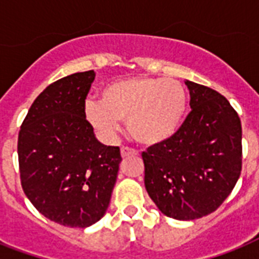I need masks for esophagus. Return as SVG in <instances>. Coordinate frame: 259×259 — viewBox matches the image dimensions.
<instances>
[{"mask_svg":"<svg viewBox=\"0 0 259 259\" xmlns=\"http://www.w3.org/2000/svg\"><path fill=\"white\" fill-rule=\"evenodd\" d=\"M134 154H137V150L130 149V148H122V149H121L122 158L129 157V156H134Z\"/></svg>","mask_w":259,"mask_h":259,"instance_id":"34e87169","label":"esophagus"}]
</instances>
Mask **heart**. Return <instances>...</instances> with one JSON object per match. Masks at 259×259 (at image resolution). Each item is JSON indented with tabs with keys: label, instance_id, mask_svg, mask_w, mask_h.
<instances>
[{
	"label": "heart",
	"instance_id": "obj_1",
	"mask_svg": "<svg viewBox=\"0 0 259 259\" xmlns=\"http://www.w3.org/2000/svg\"><path fill=\"white\" fill-rule=\"evenodd\" d=\"M188 109V94L177 80L152 76L121 79L102 90L101 101L84 103V118L105 136L126 121L130 136L142 145L169 141L180 130Z\"/></svg>",
	"mask_w": 259,
	"mask_h": 259
}]
</instances>
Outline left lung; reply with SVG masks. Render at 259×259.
I'll list each match as a JSON object with an SVG mask.
<instances>
[{
  "mask_svg": "<svg viewBox=\"0 0 259 259\" xmlns=\"http://www.w3.org/2000/svg\"><path fill=\"white\" fill-rule=\"evenodd\" d=\"M191 113L169 141L142 152L145 188L157 208L177 221L213 212L241 176L242 125L223 95L185 80Z\"/></svg>",
  "mask_w": 259,
  "mask_h": 259,
  "instance_id": "obj_1",
  "label": "left lung"
}]
</instances>
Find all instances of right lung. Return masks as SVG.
<instances>
[{
    "label": "right lung",
    "mask_w": 259,
    "mask_h": 259,
    "mask_svg": "<svg viewBox=\"0 0 259 259\" xmlns=\"http://www.w3.org/2000/svg\"><path fill=\"white\" fill-rule=\"evenodd\" d=\"M94 78V71H86L50 84L18 134L26 197L38 212L67 227H89L105 215L122 161L119 148L98 141L84 118Z\"/></svg>",
    "instance_id": "right-lung-1"
}]
</instances>
